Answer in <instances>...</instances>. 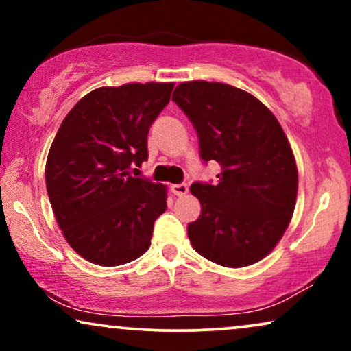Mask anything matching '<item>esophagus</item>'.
Instances as JSON below:
<instances>
[{
  "label": "esophagus",
  "instance_id": "esophagus-1",
  "mask_svg": "<svg viewBox=\"0 0 351 351\" xmlns=\"http://www.w3.org/2000/svg\"><path fill=\"white\" fill-rule=\"evenodd\" d=\"M171 190H172V193L177 195V196H184L186 191H189V185H186V184H174V185H171Z\"/></svg>",
  "mask_w": 351,
  "mask_h": 351
}]
</instances>
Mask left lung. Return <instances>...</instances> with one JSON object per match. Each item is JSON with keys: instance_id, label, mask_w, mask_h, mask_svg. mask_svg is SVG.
Wrapping results in <instances>:
<instances>
[{"instance_id": "8db88e82", "label": "left lung", "mask_w": 351, "mask_h": 351, "mask_svg": "<svg viewBox=\"0 0 351 351\" xmlns=\"http://www.w3.org/2000/svg\"><path fill=\"white\" fill-rule=\"evenodd\" d=\"M172 102L198 132L203 161H217V184L190 186L201 203L189 223L193 249L222 267L252 265L280 243L297 198V166L281 124L261 100L225 83L186 81Z\"/></svg>"}]
</instances>
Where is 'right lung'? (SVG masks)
I'll list each match as a JSON object with an SVG mask.
<instances>
[{
    "mask_svg": "<svg viewBox=\"0 0 351 351\" xmlns=\"http://www.w3.org/2000/svg\"><path fill=\"white\" fill-rule=\"evenodd\" d=\"M174 83L99 88L70 110L46 161V189L66 243L86 261L123 265L150 247L167 189L132 177Z\"/></svg>",
    "mask_w": 351,
    "mask_h": 351,
    "instance_id": "obj_1",
    "label": "right lung"
}]
</instances>
